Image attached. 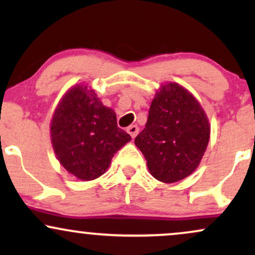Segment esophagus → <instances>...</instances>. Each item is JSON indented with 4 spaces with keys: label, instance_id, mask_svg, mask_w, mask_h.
I'll use <instances>...</instances> for the list:
<instances>
[{
    "label": "esophagus",
    "instance_id": "34e87169",
    "mask_svg": "<svg viewBox=\"0 0 255 255\" xmlns=\"http://www.w3.org/2000/svg\"><path fill=\"white\" fill-rule=\"evenodd\" d=\"M127 131L129 133V135L134 139V137L137 135V133H139V127H137L136 125H131L127 128Z\"/></svg>",
    "mask_w": 255,
    "mask_h": 255
}]
</instances>
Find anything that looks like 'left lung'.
<instances>
[{
	"mask_svg": "<svg viewBox=\"0 0 255 255\" xmlns=\"http://www.w3.org/2000/svg\"><path fill=\"white\" fill-rule=\"evenodd\" d=\"M210 133L209 119L198 99L177 83H166L152 99L144 130L134 142L152 176L174 183L200 164Z\"/></svg>",
	"mask_w": 255,
	"mask_h": 255,
	"instance_id": "left-lung-1",
	"label": "left lung"
}]
</instances>
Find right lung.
I'll return each instance as SVG.
<instances>
[{"label": "right lung", "mask_w": 255, "mask_h": 255, "mask_svg": "<svg viewBox=\"0 0 255 255\" xmlns=\"http://www.w3.org/2000/svg\"><path fill=\"white\" fill-rule=\"evenodd\" d=\"M52 148L60 164L81 181L95 180L130 135L118 127L116 114L84 84L67 91L52 114Z\"/></svg>", "instance_id": "right-lung-1"}]
</instances>
